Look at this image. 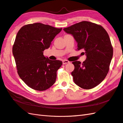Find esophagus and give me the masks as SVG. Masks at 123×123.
<instances>
[{"label":"esophagus","mask_w":123,"mask_h":123,"mask_svg":"<svg viewBox=\"0 0 123 123\" xmlns=\"http://www.w3.org/2000/svg\"><path fill=\"white\" fill-rule=\"evenodd\" d=\"M68 63H69V62L68 61H67V60H63V61H62V64H63L64 65L67 64Z\"/></svg>","instance_id":"34e87169"}]
</instances>
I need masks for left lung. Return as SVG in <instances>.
<instances>
[{
    "instance_id": "1",
    "label": "left lung",
    "mask_w": 123,
    "mask_h": 123,
    "mask_svg": "<svg viewBox=\"0 0 123 123\" xmlns=\"http://www.w3.org/2000/svg\"><path fill=\"white\" fill-rule=\"evenodd\" d=\"M73 36L78 50H84L86 59L81 64L73 62L71 73L74 82L81 88H93L102 81L109 70L113 50L108 33L102 26L89 21H82L64 29Z\"/></svg>"
}]
</instances>
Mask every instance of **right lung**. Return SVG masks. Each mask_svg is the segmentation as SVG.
I'll list each match as a JSON object with an SVG mask.
<instances>
[{"mask_svg": "<svg viewBox=\"0 0 123 123\" xmlns=\"http://www.w3.org/2000/svg\"><path fill=\"white\" fill-rule=\"evenodd\" d=\"M41 23L22 26L18 32L12 53L20 78L30 88L44 91L55 82L57 71L62 64L44 56L56 36L62 31Z\"/></svg>", "mask_w": 123, "mask_h": 123, "instance_id": "1", "label": "right lung"}]
</instances>
